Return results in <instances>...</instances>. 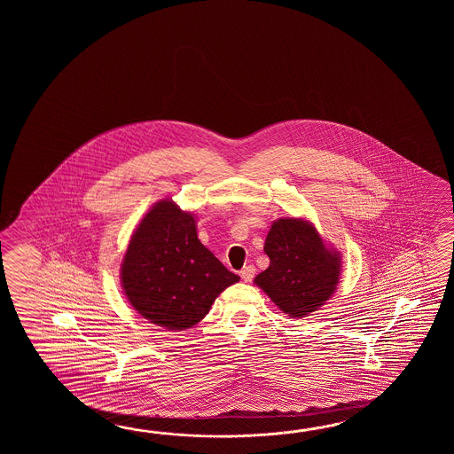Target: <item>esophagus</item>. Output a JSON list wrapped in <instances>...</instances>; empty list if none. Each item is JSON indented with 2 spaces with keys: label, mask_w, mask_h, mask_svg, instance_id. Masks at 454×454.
Here are the masks:
<instances>
[{
  "label": "esophagus",
  "mask_w": 454,
  "mask_h": 454,
  "mask_svg": "<svg viewBox=\"0 0 454 454\" xmlns=\"http://www.w3.org/2000/svg\"><path fill=\"white\" fill-rule=\"evenodd\" d=\"M254 272H256V270H254V266H245L243 270H240V276L241 279L245 280V282H250L253 278H254Z\"/></svg>",
  "instance_id": "obj_1"
}]
</instances>
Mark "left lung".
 Instances as JSON below:
<instances>
[{
    "label": "left lung",
    "mask_w": 454,
    "mask_h": 454,
    "mask_svg": "<svg viewBox=\"0 0 454 454\" xmlns=\"http://www.w3.org/2000/svg\"><path fill=\"white\" fill-rule=\"evenodd\" d=\"M264 253L270 256V268L254 278V284L292 318L317 311L336 290L340 256L325 247L307 221H276L266 237Z\"/></svg>",
    "instance_id": "left-lung-1"
}]
</instances>
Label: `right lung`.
I'll return each instance as SVG.
<instances>
[{
    "label": "right lung",
    "mask_w": 454,
    "mask_h": 454,
    "mask_svg": "<svg viewBox=\"0 0 454 454\" xmlns=\"http://www.w3.org/2000/svg\"><path fill=\"white\" fill-rule=\"evenodd\" d=\"M239 280L198 240L193 214L168 200L145 214L121 264V284L133 309L172 331L200 323L215 297Z\"/></svg>",
    "instance_id": "add662e5"
}]
</instances>
